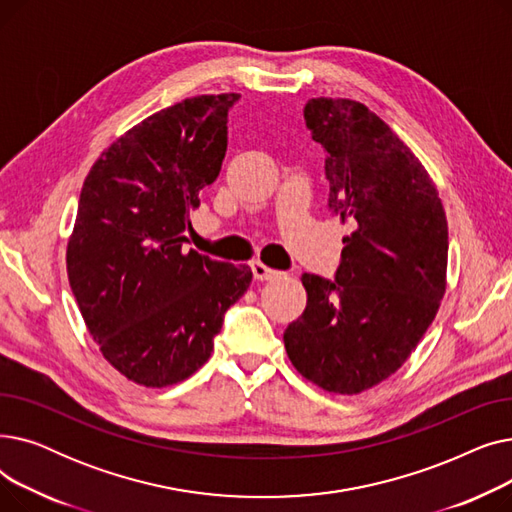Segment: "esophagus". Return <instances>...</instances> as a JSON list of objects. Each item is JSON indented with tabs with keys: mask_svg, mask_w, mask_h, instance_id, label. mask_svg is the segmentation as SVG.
I'll list each match as a JSON object with an SVG mask.
<instances>
[{
	"mask_svg": "<svg viewBox=\"0 0 512 512\" xmlns=\"http://www.w3.org/2000/svg\"><path fill=\"white\" fill-rule=\"evenodd\" d=\"M251 270H253L255 280H272V278L280 276V272L272 270V267H267V265L261 263V261H251Z\"/></svg>",
	"mask_w": 512,
	"mask_h": 512,
	"instance_id": "1",
	"label": "esophagus"
}]
</instances>
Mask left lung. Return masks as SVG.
Returning <instances> with one entry per match:
<instances>
[{
  "label": "left lung",
  "mask_w": 512,
  "mask_h": 512,
  "mask_svg": "<svg viewBox=\"0 0 512 512\" xmlns=\"http://www.w3.org/2000/svg\"><path fill=\"white\" fill-rule=\"evenodd\" d=\"M326 151L328 207L353 226L334 280L303 274L307 307L284 332L303 378L359 394L405 363L446 292L448 224L436 184L369 107L317 97L305 105Z\"/></svg>",
  "instance_id": "left-lung-1"
}]
</instances>
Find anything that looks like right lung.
I'll list each match as a JSON object with an SVG mask.
<instances>
[{
  "label": "right lung",
  "instance_id": "right-lung-1",
  "mask_svg": "<svg viewBox=\"0 0 512 512\" xmlns=\"http://www.w3.org/2000/svg\"><path fill=\"white\" fill-rule=\"evenodd\" d=\"M238 93L166 107L107 147L85 178L68 280L101 355L147 388L186 380L211 355L253 272L184 249L188 213L218 178Z\"/></svg>",
  "mask_w": 512,
  "mask_h": 512
}]
</instances>
